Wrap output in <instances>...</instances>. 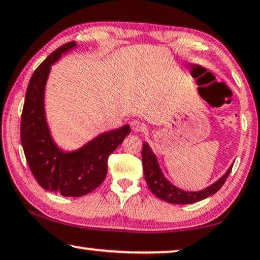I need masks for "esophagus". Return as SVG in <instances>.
<instances>
[{
  "instance_id": "obj_1",
  "label": "esophagus",
  "mask_w": 260,
  "mask_h": 260,
  "mask_svg": "<svg viewBox=\"0 0 260 260\" xmlns=\"http://www.w3.org/2000/svg\"><path fill=\"white\" fill-rule=\"evenodd\" d=\"M131 127L134 132H141L142 129L145 128L144 123H142L140 120H133V121L131 122Z\"/></svg>"
}]
</instances>
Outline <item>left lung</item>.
Returning a JSON list of instances; mask_svg holds the SVG:
<instances>
[{
  "mask_svg": "<svg viewBox=\"0 0 260 260\" xmlns=\"http://www.w3.org/2000/svg\"><path fill=\"white\" fill-rule=\"evenodd\" d=\"M141 154L145 179L149 189H151L153 194H155L158 198L171 204H193L200 202V200L207 198V197L213 196L214 193H217L219 189L221 188V186L225 184L226 179H228L232 170V167H230L228 172H226L217 182L208 186L207 188L203 189V191H182V189L175 187V186L172 185L170 181L166 180L161 170H160L158 160H156L154 153L151 151V148H149V146L146 144V142H144V145H142Z\"/></svg>",
  "mask_w": 260,
  "mask_h": 260,
  "instance_id": "obj_1",
  "label": "left lung"
}]
</instances>
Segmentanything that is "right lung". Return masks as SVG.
I'll use <instances>...</instances> for the list:
<instances>
[{
	"label": "right lung",
	"instance_id": "obj_1",
	"mask_svg": "<svg viewBox=\"0 0 260 260\" xmlns=\"http://www.w3.org/2000/svg\"><path fill=\"white\" fill-rule=\"evenodd\" d=\"M75 46V41L62 45L32 73L21 118L22 147L32 175L41 187L63 197H82L99 187L107 174L108 156L131 133L128 125L106 132L72 153L54 144L45 116V87L50 66Z\"/></svg>",
	"mask_w": 260,
	"mask_h": 260
}]
</instances>
